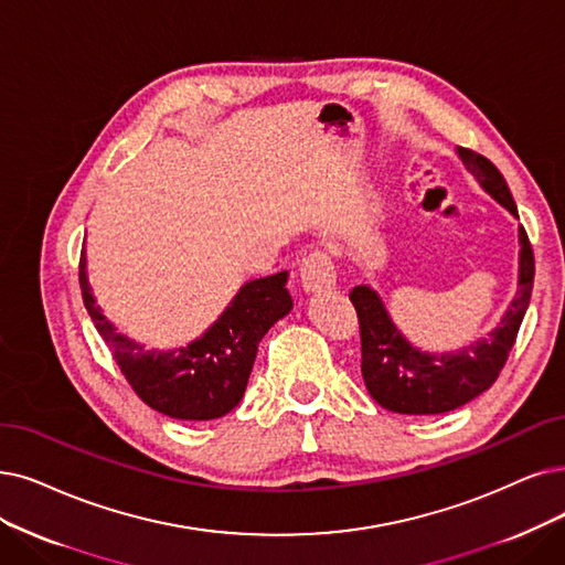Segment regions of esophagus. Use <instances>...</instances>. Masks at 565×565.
I'll use <instances>...</instances> for the list:
<instances>
[{
	"label": "esophagus",
	"instance_id": "1",
	"mask_svg": "<svg viewBox=\"0 0 565 565\" xmlns=\"http://www.w3.org/2000/svg\"><path fill=\"white\" fill-rule=\"evenodd\" d=\"M299 280L306 295H318V291L333 287L335 270L331 257L322 250H312L310 255H306L299 266Z\"/></svg>",
	"mask_w": 565,
	"mask_h": 565
}]
</instances>
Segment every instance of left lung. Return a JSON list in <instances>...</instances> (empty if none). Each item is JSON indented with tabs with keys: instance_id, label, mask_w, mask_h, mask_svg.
Here are the masks:
<instances>
[{
	"instance_id": "8db88e82",
	"label": "left lung",
	"mask_w": 565,
	"mask_h": 565,
	"mask_svg": "<svg viewBox=\"0 0 565 565\" xmlns=\"http://www.w3.org/2000/svg\"><path fill=\"white\" fill-rule=\"evenodd\" d=\"M466 169L476 175L487 194L516 215V204L505 178L487 157L468 148L457 150ZM533 250L524 227H519V276L516 295L508 306L499 327L457 352H424L405 338L392 322L380 295L369 285L350 291L361 331V375L369 394L392 413L401 415H440L459 408L487 392L514 345V338L526 315L533 289Z\"/></svg>"
}]
</instances>
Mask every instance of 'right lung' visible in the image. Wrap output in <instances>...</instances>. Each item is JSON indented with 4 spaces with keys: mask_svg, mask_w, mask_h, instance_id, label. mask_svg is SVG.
<instances>
[{
    "mask_svg": "<svg viewBox=\"0 0 565 565\" xmlns=\"http://www.w3.org/2000/svg\"><path fill=\"white\" fill-rule=\"evenodd\" d=\"M83 303L122 375L152 411L173 419L206 422L232 413L243 398L264 333L291 310L287 270L245 282L220 318L175 350H148L118 333L97 306L81 255Z\"/></svg>",
    "mask_w": 565,
    "mask_h": 565,
    "instance_id": "obj_1",
    "label": "right lung"
}]
</instances>
